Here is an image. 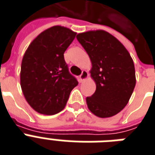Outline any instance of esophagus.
<instances>
[{"label": "esophagus", "mask_w": 155, "mask_h": 155, "mask_svg": "<svg viewBox=\"0 0 155 155\" xmlns=\"http://www.w3.org/2000/svg\"><path fill=\"white\" fill-rule=\"evenodd\" d=\"M87 78H88V73H87V71H86V70H83V71L81 72L80 77H79V79H80V81H84V80H86Z\"/></svg>", "instance_id": "34e87169"}]
</instances>
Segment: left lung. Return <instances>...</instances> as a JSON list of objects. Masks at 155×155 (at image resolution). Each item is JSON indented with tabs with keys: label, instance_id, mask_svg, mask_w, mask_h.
I'll list each match as a JSON object with an SVG mask.
<instances>
[{
	"label": "left lung",
	"instance_id": "1",
	"mask_svg": "<svg viewBox=\"0 0 155 155\" xmlns=\"http://www.w3.org/2000/svg\"><path fill=\"white\" fill-rule=\"evenodd\" d=\"M77 39L91 59L96 83L95 92L86 97L89 110L101 118L115 116L126 106L136 85L133 59L118 39L102 30L80 33Z\"/></svg>",
	"mask_w": 155,
	"mask_h": 155
}]
</instances>
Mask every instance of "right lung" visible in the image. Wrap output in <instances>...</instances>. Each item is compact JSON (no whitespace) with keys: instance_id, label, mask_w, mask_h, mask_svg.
I'll return each mask as SVG.
<instances>
[{"instance_id":"obj_1","label":"right lung","mask_w":155,"mask_h":155,"mask_svg":"<svg viewBox=\"0 0 155 155\" xmlns=\"http://www.w3.org/2000/svg\"><path fill=\"white\" fill-rule=\"evenodd\" d=\"M76 35L64 26H52L40 33L24 54L21 87L27 103L39 113L54 115L62 111L78 84L64 58Z\"/></svg>"}]
</instances>
